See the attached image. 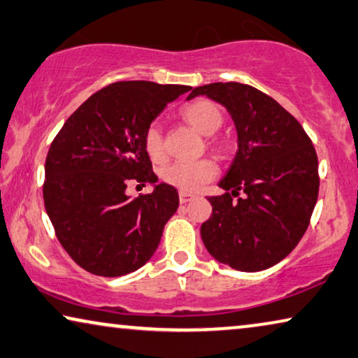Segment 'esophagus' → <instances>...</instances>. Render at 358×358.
<instances>
[{"label": "esophagus", "mask_w": 358, "mask_h": 358, "mask_svg": "<svg viewBox=\"0 0 358 358\" xmlns=\"http://www.w3.org/2000/svg\"><path fill=\"white\" fill-rule=\"evenodd\" d=\"M195 198L194 194H189V192H179V201L180 203H189Z\"/></svg>", "instance_id": "esophagus-1"}]
</instances>
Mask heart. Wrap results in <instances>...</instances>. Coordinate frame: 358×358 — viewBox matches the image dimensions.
I'll list each match as a JSON object with an SVG mask.
<instances>
[{
	"instance_id": "heart-1",
	"label": "heart",
	"mask_w": 358,
	"mask_h": 358,
	"mask_svg": "<svg viewBox=\"0 0 358 358\" xmlns=\"http://www.w3.org/2000/svg\"><path fill=\"white\" fill-rule=\"evenodd\" d=\"M180 117L196 133L210 136L208 137V147L219 157H225L230 152L232 145H230L229 139L211 136L221 129L224 124V112L216 102L210 101V99H196L180 110ZM142 144H144V150L152 162H163L164 142L162 131L157 124H150L145 129ZM216 163L210 158H201V160L192 163L178 162L168 164L166 168L162 169V179L164 184L179 189L180 192H196L216 178Z\"/></svg>"
}]
</instances>
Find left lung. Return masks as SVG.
<instances>
[{
	"label": "left lung",
	"instance_id": "8db88e82",
	"mask_svg": "<svg viewBox=\"0 0 358 358\" xmlns=\"http://www.w3.org/2000/svg\"><path fill=\"white\" fill-rule=\"evenodd\" d=\"M200 94L222 103L238 133V152L219 182L225 194L208 196L213 214L201 224L203 243L235 271H264L287 257L309 227L320 185L315 148L298 120L256 87L211 83L187 99Z\"/></svg>",
	"mask_w": 358,
	"mask_h": 358
}]
</instances>
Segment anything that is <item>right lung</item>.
Wrapping results in <instances>:
<instances>
[{"instance_id":"obj_1","label":"right lung","mask_w":358,"mask_h":358,"mask_svg":"<svg viewBox=\"0 0 358 358\" xmlns=\"http://www.w3.org/2000/svg\"><path fill=\"white\" fill-rule=\"evenodd\" d=\"M190 90L117 81L81 103L54 137L43 198L60 245L85 271L122 277L144 266L160 245L179 206L178 190L158 184L131 198L126 187L158 180L144 133L168 102Z\"/></svg>"}]
</instances>
